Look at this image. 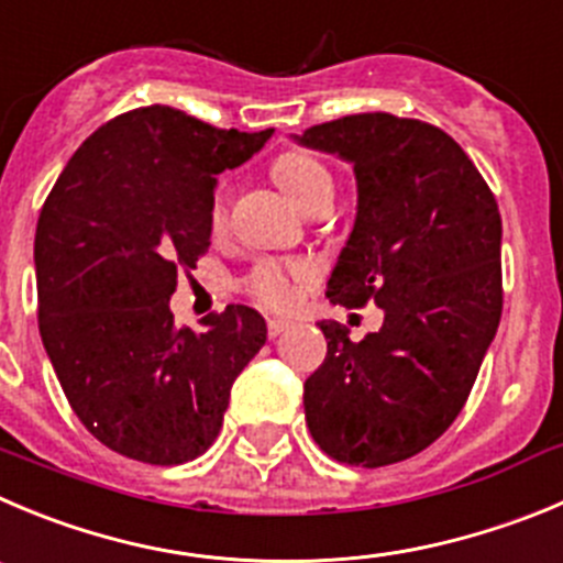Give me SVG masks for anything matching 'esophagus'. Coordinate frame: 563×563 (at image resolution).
Wrapping results in <instances>:
<instances>
[{
	"label": "esophagus",
	"instance_id": "obj_1",
	"mask_svg": "<svg viewBox=\"0 0 563 563\" xmlns=\"http://www.w3.org/2000/svg\"><path fill=\"white\" fill-rule=\"evenodd\" d=\"M266 330H269V339H277L280 333H286L288 322L286 319H269V322H266Z\"/></svg>",
	"mask_w": 563,
	"mask_h": 563
}]
</instances>
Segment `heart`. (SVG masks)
I'll list each match as a JSON object with an SVG mask.
<instances>
[{
    "mask_svg": "<svg viewBox=\"0 0 563 563\" xmlns=\"http://www.w3.org/2000/svg\"><path fill=\"white\" fill-rule=\"evenodd\" d=\"M275 180L280 183L283 191L288 194L299 210H306L313 199L333 194V177L322 163L302 152H288L275 163ZM228 217V188L219 186L210 199V224L222 228ZM308 272L302 266L283 264V261H264L250 272L244 288L250 297H255L261 306L286 311L297 302L299 283L306 280Z\"/></svg>",
    "mask_w": 563,
    "mask_h": 563,
    "instance_id": "heart-1",
    "label": "heart"
}]
</instances>
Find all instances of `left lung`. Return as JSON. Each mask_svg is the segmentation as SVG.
<instances>
[{
    "label": "left lung",
    "instance_id": "left-lung-1",
    "mask_svg": "<svg viewBox=\"0 0 563 563\" xmlns=\"http://www.w3.org/2000/svg\"><path fill=\"white\" fill-rule=\"evenodd\" d=\"M294 141L355 172L358 205L328 299L383 308L350 341L322 319L328 355L306 380V422L335 461L386 466L430 448L472 391L503 313L495 194L444 130L391 113L344 115Z\"/></svg>",
    "mask_w": 563,
    "mask_h": 563
}]
</instances>
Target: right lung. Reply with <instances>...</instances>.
<instances>
[{
    "label": "right lung",
    "instance_id": "right-lung-1",
    "mask_svg": "<svg viewBox=\"0 0 563 563\" xmlns=\"http://www.w3.org/2000/svg\"><path fill=\"white\" fill-rule=\"evenodd\" d=\"M275 130H217L169 104L82 141L35 230L38 330L68 406L104 448L172 466L213 444L230 388L266 341L246 306L175 328L177 272L210 246L217 177Z\"/></svg>",
    "mask_w": 563,
    "mask_h": 563
}]
</instances>
